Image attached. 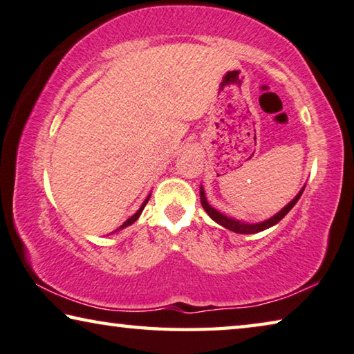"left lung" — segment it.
<instances>
[{"instance_id":"left-lung-1","label":"left lung","mask_w":354,"mask_h":354,"mask_svg":"<svg viewBox=\"0 0 354 354\" xmlns=\"http://www.w3.org/2000/svg\"><path fill=\"white\" fill-rule=\"evenodd\" d=\"M306 187L301 188L299 193L295 196V199L292 202H288V204L282 208V210L279 213H276L274 216H271L270 219H266V221H262V223H256V224H249V223H243V221H239V219H234V218H229L225 216L224 213H219L216 208H213L210 204L207 202V198H205V193H204V188L201 187V204L202 207H204V210L208 213V216H210L213 221L218 223L219 225H223V227L229 229L232 232H235V234H257V232H262L265 229L271 227V225H274L281 221V219L287 215L288 212L292 210V208L295 207V204L299 201L301 194H303Z\"/></svg>"}]
</instances>
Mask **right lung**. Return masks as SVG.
I'll list each match as a JSON object with an SVG mask.
<instances>
[{
	"mask_svg": "<svg viewBox=\"0 0 354 354\" xmlns=\"http://www.w3.org/2000/svg\"><path fill=\"white\" fill-rule=\"evenodd\" d=\"M149 199H150V194L147 196V199L146 201H144L142 202V205L141 207H139V210L135 213V215H133L131 218H129V219H127V221L122 224V225H120V227L119 229H115V230H120V229H125V227H129V225H131L133 223H135L136 221V219L139 218V216H141V213H142V210H144V207H146V204H147V202H149ZM114 230V232H115Z\"/></svg>",
	"mask_w": 354,
	"mask_h": 354,
	"instance_id": "add662e5",
	"label": "right lung"
}]
</instances>
